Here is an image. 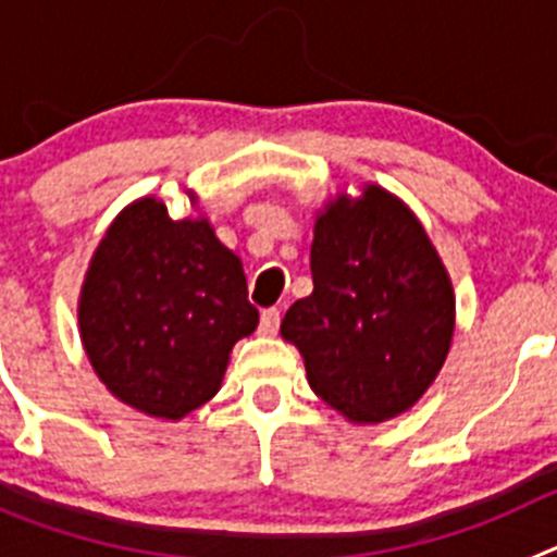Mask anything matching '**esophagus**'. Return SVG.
<instances>
[{"instance_id": "1", "label": "esophagus", "mask_w": 557, "mask_h": 557, "mask_svg": "<svg viewBox=\"0 0 557 557\" xmlns=\"http://www.w3.org/2000/svg\"><path fill=\"white\" fill-rule=\"evenodd\" d=\"M278 323H282V312H278V309H264L262 318H259V332H262L264 337H273V334L278 332Z\"/></svg>"}]
</instances>
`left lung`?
<instances>
[{
	"label": "left lung",
	"instance_id": "8db88e82",
	"mask_svg": "<svg viewBox=\"0 0 557 557\" xmlns=\"http://www.w3.org/2000/svg\"><path fill=\"white\" fill-rule=\"evenodd\" d=\"M309 268L314 289L287 309L282 337L312 391L359 424L410 410L455 334V289L424 225L382 186L343 191L314 220Z\"/></svg>",
	"mask_w": 557,
	"mask_h": 557
}]
</instances>
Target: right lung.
<instances>
[{"mask_svg":"<svg viewBox=\"0 0 557 557\" xmlns=\"http://www.w3.org/2000/svg\"><path fill=\"white\" fill-rule=\"evenodd\" d=\"M77 321L88 362L113 396L178 421L220 391L231 348L259 312L239 256L209 220H172L164 200L141 198L97 245Z\"/></svg>","mask_w":557,"mask_h":557,"instance_id":"add662e5","label":"right lung"}]
</instances>
